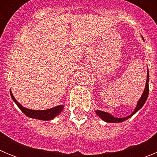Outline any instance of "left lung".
<instances>
[{
  "label": "left lung",
  "instance_id": "left-lung-1",
  "mask_svg": "<svg viewBox=\"0 0 157 157\" xmlns=\"http://www.w3.org/2000/svg\"><path fill=\"white\" fill-rule=\"evenodd\" d=\"M149 70L147 71V80H146V84H145V90H144L143 94L141 95V98L139 99L138 102V105L136 106L135 109H134V112H132V114H130V116H127V117L124 118H116L114 116H112V115L108 113V112H102V111L97 110L96 111V113L99 116L100 118H101L104 121L107 122V123H120V122H123L127 120V119L130 118L133 115H134L136 112H138L141 107L143 106L144 104L145 103L147 98H148V95H149Z\"/></svg>",
  "mask_w": 157,
  "mask_h": 157
}]
</instances>
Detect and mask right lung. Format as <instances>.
Returning a JSON list of instances; mask_svg holds the SVG:
<instances>
[{
  "label": "right lung",
  "mask_w": 157,
  "mask_h": 157,
  "mask_svg": "<svg viewBox=\"0 0 157 157\" xmlns=\"http://www.w3.org/2000/svg\"><path fill=\"white\" fill-rule=\"evenodd\" d=\"M11 97H12V100L15 101V103L17 105L19 109L24 113L26 116H27L30 118H34V119H37V120H50L53 118L56 117L57 115H59L62 110L63 109V105H58L56 107H54L52 109H47V110H32V109H28L27 108L22 106L16 100V98H14L13 94H12L10 90Z\"/></svg>",
  "instance_id": "obj_1"
}]
</instances>
